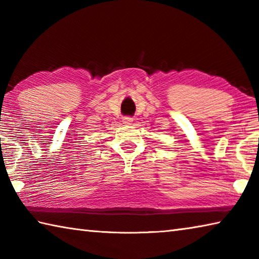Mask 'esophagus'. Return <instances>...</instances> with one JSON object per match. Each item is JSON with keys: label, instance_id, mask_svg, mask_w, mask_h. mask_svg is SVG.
Returning a JSON list of instances; mask_svg holds the SVG:
<instances>
[{"label": "esophagus", "instance_id": "34e87169", "mask_svg": "<svg viewBox=\"0 0 259 259\" xmlns=\"http://www.w3.org/2000/svg\"><path fill=\"white\" fill-rule=\"evenodd\" d=\"M133 121H134V119H133V117H130V116H124L123 119H122L123 124H131V123H133Z\"/></svg>", "mask_w": 259, "mask_h": 259}]
</instances>
